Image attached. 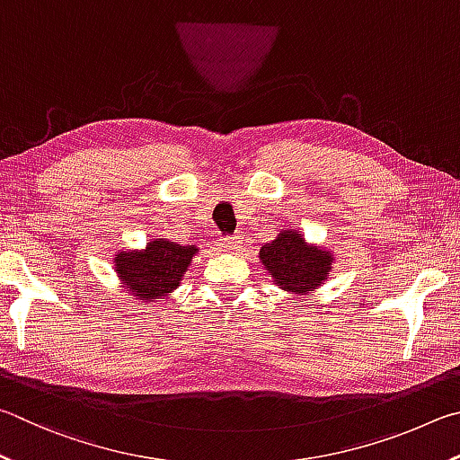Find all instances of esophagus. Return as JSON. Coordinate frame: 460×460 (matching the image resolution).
I'll return each mask as SVG.
<instances>
[{"instance_id": "obj_1", "label": "esophagus", "mask_w": 460, "mask_h": 460, "mask_svg": "<svg viewBox=\"0 0 460 460\" xmlns=\"http://www.w3.org/2000/svg\"><path fill=\"white\" fill-rule=\"evenodd\" d=\"M220 248L226 252H232L236 251V248H240V238L238 236H224L220 240Z\"/></svg>"}]
</instances>
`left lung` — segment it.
Listing matches in <instances>:
<instances>
[{
	"label": "left lung",
	"mask_w": 460,
	"mask_h": 460,
	"mask_svg": "<svg viewBox=\"0 0 460 460\" xmlns=\"http://www.w3.org/2000/svg\"><path fill=\"white\" fill-rule=\"evenodd\" d=\"M261 261L277 285L295 295L313 291L332 270V254L309 248L301 234L288 230L261 248Z\"/></svg>",
	"instance_id": "8db88e82"
}]
</instances>
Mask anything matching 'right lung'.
Here are the masks:
<instances>
[{
	"label": "right lung",
	"instance_id": "1",
	"mask_svg": "<svg viewBox=\"0 0 460 460\" xmlns=\"http://www.w3.org/2000/svg\"><path fill=\"white\" fill-rule=\"evenodd\" d=\"M196 246H181L157 238L143 252H120L115 259L119 277L139 301L159 299L180 287Z\"/></svg>",
	"mask_w": 460,
	"mask_h": 460
}]
</instances>
